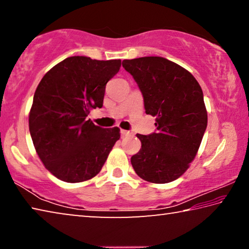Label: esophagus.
I'll return each instance as SVG.
<instances>
[{
  "instance_id": "1",
  "label": "esophagus",
  "mask_w": 249,
  "mask_h": 249,
  "mask_svg": "<svg viewBox=\"0 0 249 249\" xmlns=\"http://www.w3.org/2000/svg\"><path fill=\"white\" fill-rule=\"evenodd\" d=\"M121 134H122V136L123 137H125V136H132V133L129 132V130H124V129H122L121 130Z\"/></svg>"
}]
</instances>
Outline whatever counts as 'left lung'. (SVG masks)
Returning a JSON list of instances; mask_svg holds the SVG:
<instances>
[{
  "label": "left lung",
  "instance_id": "8db88e82",
  "mask_svg": "<svg viewBox=\"0 0 249 249\" xmlns=\"http://www.w3.org/2000/svg\"><path fill=\"white\" fill-rule=\"evenodd\" d=\"M144 96L146 114L157 132L137 134L142 148L130 158L138 177L168 183L182 176L196 158L208 125L199 82L187 69L162 57L123 60Z\"/></svg>",
  "mask_w": 249,
  "mask_h": 249
}]
</instances>
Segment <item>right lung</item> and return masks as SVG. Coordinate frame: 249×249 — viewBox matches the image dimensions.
Wrapping results in <instances>:
<instances>
[{
    "instance_id": "1",
    "label": "right lung",
    "mask_w": 249,
    "mask_h": 249,
    "mask_svg": "<svg viewBox=\"0 0 249 249\" xmlns=\"http://www.w3.org/2000/svg\"><path fill=\"white\" fill-rule=\"evenodd\" d=\"M120 59L66 58L37 87L28 115L34 147L46 169L62 181L83 182L99 174L120 140V128L93 124L91 109L102 107L105 86Z\"/></svg>"
}]
</instances>
